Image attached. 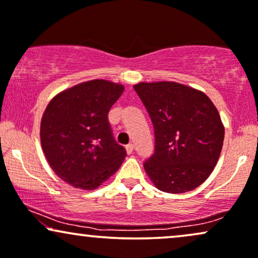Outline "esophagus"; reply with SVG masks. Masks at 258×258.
Masks as SVG:
<instances>
[{
    "label": "esophagus",
    "instance_id": "34e87169",
    "mask_svg": "<svg viewBox=\"0 0 258 258\" xmlns=\"http://www.w3.org/2000/svg\"><path fill=\"white\" fill-rule=\"evenodd\" d=\"M125 149H126V153H128V154H132V153H133V151H134V145H133V144H129V145L126 146V147H125Z\"/></svg>",
    "mask_w": 258,
    "mask_h": 258
}]
</instances>
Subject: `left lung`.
Listing matches in <instances>:
<instances>
[{
  "mask_svg": "<svg viewBox=\"0 0 258 258\" xmlns=\"http://www.w3.org/2000/svg\"><path fill=\"white\" fill-rule=\"evenodd\" d=\"M154 126V154L145 161L149 179L164 192L196 189L220 157L225 128L201 91L171 81L134 85Z\"/></svg>",
  "mask_w": 258,
  "mask_h": 258,
  "instance_id": "obj_1",
  "label": "left lung"
}]
</instances>
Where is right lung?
Masks as SVG:
<instances>
[{"instance_id": "obj_1", "label": "right lung", "mask_w": 258, "mask_h": 258, "mask_svg": "<svg viewBox=\"0 0 258 258\" xmlns=\"http://www.w3.org/2000/svg\"><path fill=\"white\" fill-rule=\"evenodd\" d=\"M123 91V85L97 79L61 92L47 104L40 123L41 148L53 172L72 186L95 189L126 157L107 118Z\"/></svg>"}]
</instances>
